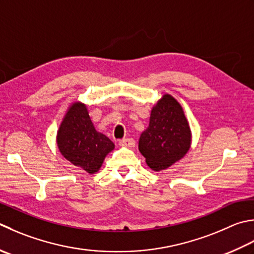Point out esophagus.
I'll return each instance as SVG.
<instances>
[{
	"mask_svg": "<svg viewBox=\"0 0 254 254\" xmlns=\"http://www.w3.org/2000/svg\"><path fill=\"white\" fill-rule=\"evenodd\" d=\"M119 145L124 147H133L135 145V141L133 138H123V140L119 141Z\"/></svg>",
	"mask_w": 254,
	"mask_h": 254,
	"instance_id": "obj_1",
	"label": "esophagus"
}]
</instances>
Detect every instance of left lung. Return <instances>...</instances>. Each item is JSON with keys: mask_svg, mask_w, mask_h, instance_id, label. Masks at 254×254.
I'll return each mask as SVG.
<instances>
[{"mask_svg": "<svg viewBox=\"0 0 254 254\" xmlns=\"http://www.w3.org/2000/svg\"><path fill=\"white\" fill-rule=\"evenodd\" d=\"M191 145L190 123L182 106L165 93L154 104L150 124L138 141V151L153 171L160 172L182 160Z\"/></svg>", "mask_w": 254, "mask_h": 254, "instance_id": "8db88e82", "label": "left lung"}]
</instances>
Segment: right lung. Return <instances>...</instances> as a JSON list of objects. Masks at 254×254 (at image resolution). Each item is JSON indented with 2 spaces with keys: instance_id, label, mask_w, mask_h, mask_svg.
Here are the masks:
<instances>
[{
  "instance_id": "add662e5",
  "label": "right lung",
  "mask_w": 254,
  "mask_h": 254,
  "mask_svg": "<svg viewBox=\"0 0 254 254\" xmlns=\"http://www.w3.org/2000/svg\"><path fill=\"white\" fill-rule=\"evenodd\" d=\"M56 142L67 161L89 174L100 170L104 158L114 148L110 138L96 130L87 106L80 101L68 108L57 131Z\"/></svg>"
}]
</instances>
